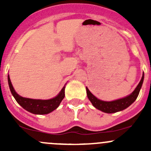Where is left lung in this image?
<instances>
[{"label": "left lung", "mask_w": 151, "mask_h": 151, "mask_svg": "<svg viewBox=\"0 0 151 151\" xmlns=\"http://www.w3.org/2000/svg\"><path fill=\"white\" fill-rule=\"evenodd\" d=\"M143 80H144V73H143L140 82L137 86V88H135L134 91L130 95L125 97V98L121 99L112 101H101V100L97 99L95 96L93 95L88 88H86L87 96H88V98L89 99L94 107L102 111V112H106V113H115V112L123 110V109L129 107L137 99L139 91H140L142 85Z\"/></svg>", "instance_id": "left-lung-1"}]
</instances>
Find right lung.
Wrapping results in <instances>:
<instances>
[{"label":"right lung","instance_id":"obj_1","mask_svg":"<svg viewBox=\"0 0 151 151\" xmlns=\"http://www.w3.org/2000/svg\"><path fill=\"white\" fill-rule=\"evenodd\" d=\"M8 83L9 85L10 91L14 97L15 100L22 108L28 112L36 115H46L52 112L58 107L62 100L65 96V86L62 88L58 95L55 98L47 100L32 99L24 98L20 96L16 93L11 83L9 75H8Z\"/></svg>","mask_w":151,"mask_h":151}]
</instances>
